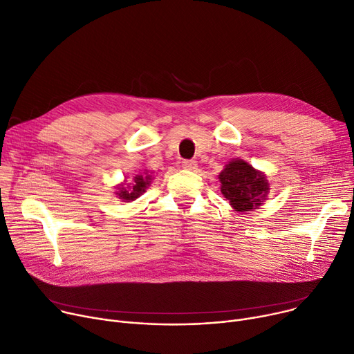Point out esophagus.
Here are the masks:
<instances>
[{"mask_svg": "<svg viewBox=\"0 0 354 354\" xmlns=\"http://www.w3.org/2000/svg\"><path fill=\"white\" fill-rule=\"evenodd\" d=\"M182 168L187 169V171H196L198 169V162L196 160H183L182 162Z\"/></svg>", "mask_w": 354, "mask_h": 354, "instance_id": "esophagus-1", "label": "esophagus"}]
</instances>
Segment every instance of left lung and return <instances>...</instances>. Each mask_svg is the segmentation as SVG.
<instances>
[{
	"label": "left lung",
	"mask_w": 354,
	"mask_h": 354,
	"mask_svg": "<svg viewBox=\"0 0 354 354\" xmlns=\"http://www.w3.org/2000/svg\"><path fill=\"white\" fill-rule=\"evenodd\" d=\"M220 190L234 212L260 209L270 194V182L264 172L252 168L247 160L236 158L218 174Z\"/></svg>",
	"instance_id": "left-lung-1"
}]
</instances>
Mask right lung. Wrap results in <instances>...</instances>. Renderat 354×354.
I'll return each instance as SVG.
<instances>
[{
  "label": "right lung",
  "instance_id": "1",
  "mask_svg": "<svg viewBox=\"0 0 354 354\" xmlns=\"http://www.w3.org/2000/svg\"><path fill=\"white\" fill-rule=\"evenodd\" d=\"M152 172H149L148 169H145L142 174H138L133 178V180H130V183H125L127 178L124 179V182H121L120 185L115 186V196L118 199H121V202H133L137 198H140L144 192L147 190V187L151 185L153 176L151 175Z\"/></svg>",
  "mask_w": 354,
  "mask_h": 354
}]
</instances>
